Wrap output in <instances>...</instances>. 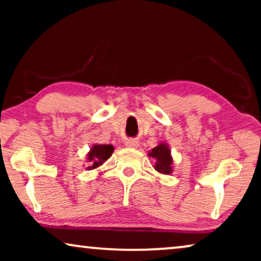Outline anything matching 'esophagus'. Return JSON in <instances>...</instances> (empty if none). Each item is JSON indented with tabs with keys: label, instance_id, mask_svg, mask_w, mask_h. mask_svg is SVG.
Wrapping results in <instances>:
<instances>
[{
	"label": "esophagus",
	"instance_id": "34e87169",
	"mask_svg": "<svg viewBox=\"0 0 261 261\" xmlns=\"http://www.w3.org/2000/svg\"><path fill=\"white\" fill-rule=\"evenodd\" d=\"M124 145H126V147H130V148H135L139 146V141L134 140V139H130V140H127L124 142Z\"/></svg>",
	"mask_w": 261,
	"mask_h": 261
}]
</instances>
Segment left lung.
<instances>
[{
    "mask_svg": "<svg viewBox=\"0 0 261 261\" xmlns=\"http://www.w3.org/2000/svg\"><path fill=\"white\" fill-rule=\"evenodd\" d=\"M148 155L155 159L154 169L162 174H170L173 171V159L171 155L169 145L166 142H160L158 146L148 152Z\"/></svg>",
    "mask_w": 261,
    "mask_h": 261,
    "instance_id": "8db88e82",
    "label": "left lung"
}]
</instances>
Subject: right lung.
<instances>
[{
    "instance_id": "right-lung-1",
    "label": "right lung",
    "mask_w": 261,
    "mask_h": 261,
    "mask_svg": "<svg viewBox=\"0 0 261 261\" xmlns=\"http://www.w3.org/2000/svg\"><path fill=\"white\" fill-rule=\"evenodd\" d=\"M114 152L113 145H94L87 154L88 167L87 170L97 169L112 156Z\"/></svg>"
}]
</instances>
